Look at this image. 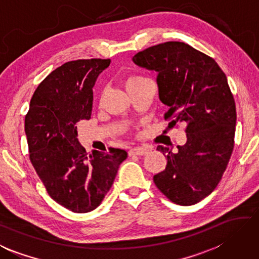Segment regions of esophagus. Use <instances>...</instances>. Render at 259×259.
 <instances>
[{"label": "esophagus", "instance_id": "34e87169", "mask_svg": "<svg viewBox=\"0 0 259 259\" xmlns=\"http://www.w3.org/2000/svg\"><path fill=\"white\" fill-rule=\"evenodd\" d=\"M149 152L146 147H134L129 150V155H146Z\"/></svg>", "mask_w": 259, "mask_h": 259}]
</instances>
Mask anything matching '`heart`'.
<instances>
[{"label": "heart", "mask_w": 259, "mask_h": 259, "mask_svg": "<svg viewBox=\"0 0 259 259\" xmlns=\"http://www.w3.org/2000/svg\"><path fill=\"white\" fill-rule=\"evenodd\" d=\"M143 80H145V79L140 78V77H137V76H133V77H130L128 80H126V86H130V84L136 83V82H139V81H143Z\"/></svg>", "instance_id": "obj_1"}]
</instances>
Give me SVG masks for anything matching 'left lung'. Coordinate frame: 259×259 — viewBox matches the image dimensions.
Wrapping results in <instances>:
<instances>
[{
	"instance_id": "1",
	"label": "left lung",
	"mask_w": 259,
	"mask_h": 259,
	"mask_svg": "<svg viewBox=\"0 0 259 259\" xmlns=\"http://www.w3.org/2000/svg\"><path fill=\"white\" fill-rule=\"evenodd\" d=\"M134 62L157 72L158 97L170 123H187V143L166 154L156 187L173 203L189 206L211 194L231 157L236 103L222 69L209 56L181 41H166L136 54Z\"/></svg>"
}]
</instances>
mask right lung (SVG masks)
<instances>
[{
	"mask_svg": "<svg viewBox=\"0 0 259 259\" xmlns=\"http://www.w3.org/2000/svg\"><path fill=\"white\" fill-rule=\"evenodd\" d=\"M110 63L77 60L56 68L38 84L25 119L32 166L51 198L74 213L100 206L128 156L119 148L87 155L77 138L78 122L91 119L93 87Z\"/></svg>",
	"mask_w": 259,
	"mask_h": 259,
	"instance_id": "1",
	"label": "right lung"
}]
</instances>
